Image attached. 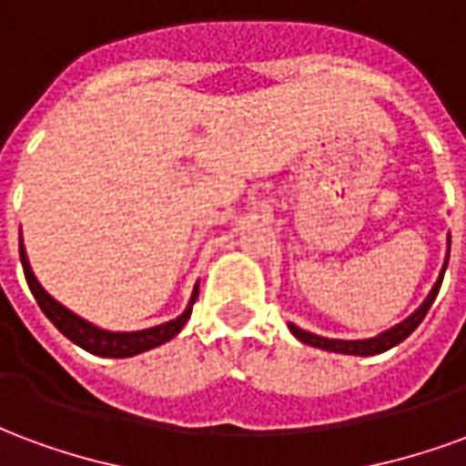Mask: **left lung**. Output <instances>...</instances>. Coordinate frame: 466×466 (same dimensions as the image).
Returning <instances> with one entry per match:
<instances>
[{"label":"left lung","instance_id":"obj_1","mask_svg":"<svg viewBox=\"0 0 466 466\" xmlns=\"http://www.w3.org/2000/svg\"><path fill=\"white\" fill-rule=\"evenodd\" d=\"M447 262H450V252H447V259H444V267H441L440 279L437 284L431 287V292L427 294V299L421 302V307L417 312L407 317L404 322H400L397 327H391L387 332L377 334V337H371V339H357V342H347V339H327V337H317L312 332H304L299 327H294L289 324V329L292 334L299 339V342L309 344V347H317V350H327V351H339V354H357V357H371V354H381V351L391 350V347H397L400 342H404L407 337H410L417 327L421 324V319L427 317L430 312L431 302L437 299V294H440L441 279H444V269H447Z\"/></svg>","mask_w":466,"mask_h":466}]
</instances>
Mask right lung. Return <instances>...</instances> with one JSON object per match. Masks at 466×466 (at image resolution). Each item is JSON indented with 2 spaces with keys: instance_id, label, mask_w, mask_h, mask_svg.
<instances>
[{
  "instance_id": "1",
  "label": "right lung",
  "mask_w": 466,
  "mask_h": 466,
  "mask_svg": "<svg viewBox=\"0 0 466 466\" xmlns=\"http://www.w3.org/2000/svg\"><path fill=\"white\" fill-rule=\"evenodd\" d=\"M19 259H22V267H25L26 284H29L32 294H35L39 309L46 314V319L55 324L66 339H72L76 347L92 351V354H99V357H134V354H142V351L154 350L159 344L169 342L172 337L182 332L187 319L192 317V307L197 302V294H199V287H194L189 307L177 319H172V322H164L159 327H152V329H142V332H106V329H99V327L89 324L82 317H76L75 312H69L65 304H59L55 297H49L42 289V284L36 282L35 272L29 267L22 237H19Z\"/></svg>"
}]
</instances>
